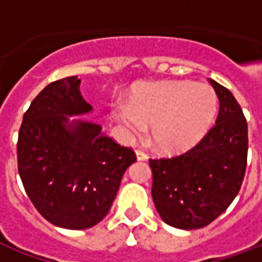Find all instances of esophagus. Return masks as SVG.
I'll return each mask as SVG.
<instances>
[{
  "label": "esophagus",
  "instance_id": "1",
  "mask_svg": "<svg viewBox=\"0 0 262 262\" xmlns=\"http://www.w3.org/2000/svg\"><path fill=\"white\" fill-rule=\"evenodd\" d=\"M136 157L139 161H146L147 160V154L142 151V150H136Z\"/></svg>",
  "mask_w": 262,
  "mask_h": 262
}]
</instances>
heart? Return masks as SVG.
<instances>
[{
    "mask_svg": "<svg viewBox=\"0 0 262 262\" xmlns=\"http://www.w3.org/2000/svg\"><path fill=\"white\" fill-rule=\"evenodd\" d=\"M216 109L217 97L212 86L160 81L137 88L130 105H116L112 115L132 136H140L151 126V142L160 151L180 153L202 139Z\"/></svg>",
    "mask_w": 262,
    "mask_h": 262,
    "instance_id": "obj_1",
    "label": "heart"
}]
</instances>
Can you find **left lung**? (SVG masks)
<instances>
[{
  "label": "left lung",
  "instance_id": "1",
  "mask_svg": "<svg viewBox=\"0 0 262 262\" xmlns=\"http://www.w3.org/2000/svg\"><path fill=\"white\" fill-rule=\"evenodd\" d=\"M219 98L216 123L187 153L150 160L151 196L167 225L192 230L213 222L242 188L248 150L247 122L227 88L209 80Z\"/></svg>",
  "mask_w": 262,
  "mask_h": 262
}]
</instances>
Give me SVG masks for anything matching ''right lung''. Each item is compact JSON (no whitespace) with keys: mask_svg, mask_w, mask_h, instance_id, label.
I'll use <instances>...</instances> for the list:
<instances>
[{"mask_svg":"<svg viewBox=\"0 0 262 262\" xmlns=\"http://www.w3.org/2000/svg\"><path fill=\"white\" fill-rule=\"evenodd\" d=\"M77 75L39 92L24 115L18 171L37 212L54 226L84 230L108 214L127 167L136 161L98 123L71 116L91 112Z\"/></svg>","mask_w":262,"mask_h":262,"instance_id":"1","label":"right lung"}]
</instances>
